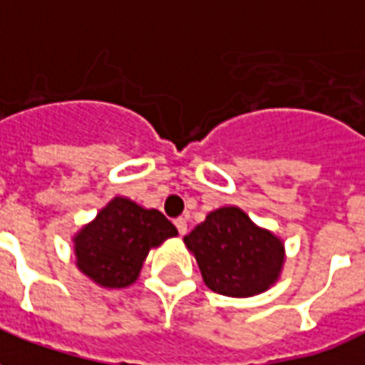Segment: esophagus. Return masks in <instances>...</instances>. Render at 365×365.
<instances>
[{
    "mask_svg": "<svg viewBox=\"0 0 365 365\" xmlns=\"http://www.w3.org/2000/svg\"><path fill=\"white\" fill-rule=\"evenodd\" d=\"M174 224H176L180 235H185V233H187V222H185V218H178Z\"/></svg>",
    "mask_w": 365,
    "mask_h": 365,
    "instance_id": "34e87169",
    "label": "esophagus"
}]
</instances>
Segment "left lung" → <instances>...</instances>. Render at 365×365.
<instances>
[{
    "label": "left lung",
    "mask_w": 365,
    "mask_h": 365,
    "mask_svg": "<svg viewBox=\"0 0 365 365\" xmlns=\"http://www.w3.org/2000/svg\"><path fill=\"white\" fill-rule=\"evenodd\" d=\"M214 293L252 297L279 277L285 250L268 230L252 224L237 207H222L183 237Z\"/></svg>",
    "instance_id": "1"
}]
</instances>
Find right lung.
Listing matches in <instances>:
<instances>
[{
    "label": "right lung",
    "instance_id": "right-lung-1",
    "mask_svg": "<svg viewBox=\"0 0 365 365\" xmlns=\"http://www.w3.org/2000/svg\"><path fill=\"white\" fill-rule=\"evenodd\" d=\"M174 235L178 230L163 212L115 197L74 237L76 264L101 287H128L138 279L147 252Z\"/></svg>",
    "mask_w": 365,
    "mask_h": 365
}]
</instances>
